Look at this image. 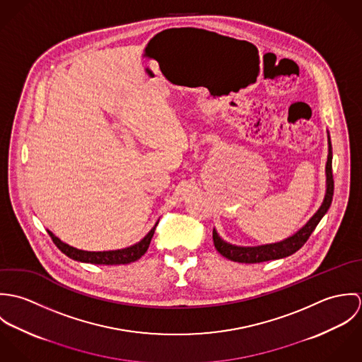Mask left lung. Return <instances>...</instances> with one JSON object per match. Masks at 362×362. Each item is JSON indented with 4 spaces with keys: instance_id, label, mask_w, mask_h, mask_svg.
Returning <instances> with one entry per match:
<instances>
[{
    "instance_id": "1",
    "label": "left lung",
    "mask_w": 362,
    "mask_h": 362,
    "mask_svg": "<svg viewBox=\"0 0 362 362\" xmlns=\"http://www.w3.org/2000/svg\"><path fill=\"white\" fill-rule=\"evenodd\" d=\"M332 144L329 138V155H327V161H326V194L325 199L322 202L317 211L312 216L310 221L300 228L296 234L291 237L274 243V244H266V245H258V247H238L226 243L213 228V243L214 248L218 251L220 255L224 258L240 262V263H260L266 260H273V259L286 258L297 252L310 238V234L313 233L315 227L320 221V218L326 214L329 207L332 205L333 199V189H334V182H333V173H332Z\"/></svg>"
}]
</instances>
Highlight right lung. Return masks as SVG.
<instances>
[{
	"instance_id": "obj_1",
	"label": "right lung",
	"mask_w": 362,
	"mask_h": 362,
	"mask_svg": "<svg viewBox=\"0 0 362 362\" xmlns=\"http://www.w3.org/2000/svg\"><path fill=\"white\" fill-rule=\"evenodd\" d=\"M155 227L136 244L124 248V250H115V251H103V252H90V251H82L78 248H74L65 243H62L58 237H55L52 231L49 230V234L52 237V243L57 245V248L65 254L68 258L78 260V262H85V263H93V264H127L131 262H135L145 255L148 251L152 237L155 234Z\"/></svg>"
}]
</instances>
